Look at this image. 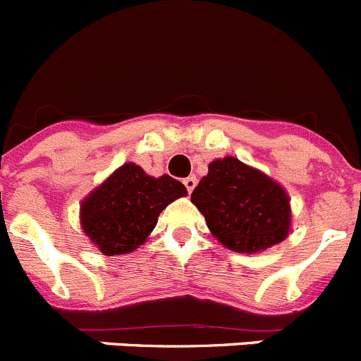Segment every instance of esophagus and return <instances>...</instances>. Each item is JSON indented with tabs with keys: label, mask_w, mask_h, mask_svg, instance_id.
I'll use <instances>...</instances> for the list:
<instances>
[{
	"label": "esophagus",
	"mask_w": 361,
	"mask_h": 361,
	"mask_svg": "<svg viewBox=\"0 0 361 361\" xmlns=\"http://www.w3.org/2000/svg\"><path fill=\"white\" fill-rule=\"evenodd\" d=\"M184 186H186L188 193H191V191L195 190V186H197V177H193V175H191V177L184 178Z\"/></svg>",
	"instance_id": "34e87169"
}]
</instances>
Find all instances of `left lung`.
<instances>
[{"instance_id": "left-lung-1", "label": "left lung", "mask_w": 361, "mask_h": 361, "mask_svg": "<svg viewBox=\"0 0 361 361\" xmlns=\"http://www.w3.org/2000/svg\"><path fill=\"white\" fill-rule=\"evenodd\" d=\"M191 193L207 229L226 249L257 254L292 231L290 197L277 180L240 159H214Z\"/></svg>"}]
</instances>
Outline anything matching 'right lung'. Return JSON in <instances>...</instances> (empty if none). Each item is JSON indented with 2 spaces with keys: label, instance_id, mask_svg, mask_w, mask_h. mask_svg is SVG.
<instances>
[{
  "label": "right lung",
  "instance_id": "add662e5",
  "mask_svg": "<svg viewBox=\"0 0 361 361\" xmlns=\"http://www.w3.org/2000/svg\"><path fill=\"white\" fill-rule=\"evenodd\" d=\"M186 195L184 184L170 175L152 177L140 164L125 163L82 200V231L104 256L134 252L157 226L161 211Z\"/></svg>",
  "mask_w": 361,
  "mask_h": 361
}]
</instances>
